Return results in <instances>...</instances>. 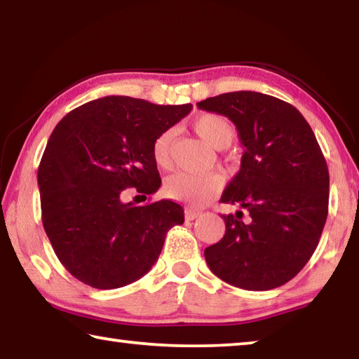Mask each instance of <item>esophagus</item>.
I'll list each match as a JSON object with an SVG mask.
<instances>
[{"instance_id":"obj_1","label":"esophagus","mask_w":359,"mask_h":359,"mask_svg":"<svg viewBox=\"0 0 359 359\" xmlns=\"http://www.w3.org/2000/svg\"><path fill=\"white\" fill-rule=\"evenodd\" d=\"M201 215V212L199 210H194V209H185V220L187 222H191L194 218H198Z\"/></svg>"}]
</instances>
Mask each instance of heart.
Listing matches in <instances>:
<instances>
[{"label": "heart", "instance_id": "heart-1", "mask_svg": "<svg viewBox=\"0 0 359 359\" xmlns=\"http://www.w3.org/2000/svg\"><path fill=\"white\" fill-rule=\"evenodd\" d=\"M193 131L201 141L214 149H224L233 142L236 128L233 121L220 114H203L193 120ZM172 131H165L154 142V160L160 168H166L171 161ZM222 187V180L215 174L175 172L165 180V194L171 199L191 204H201L214 198Z\"/></svg>", "mask_w": 359, "mask_h": 359}]
</instances>
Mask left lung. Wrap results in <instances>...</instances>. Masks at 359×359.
<instances>
[{"instance_id":"8db88e82","label":"left lung","mask_w":359,"mask_h":359,"mask_svg":"<svg viewBox=\"0 0 359 359\" xmlns=\"http://www.w3.org/2000/svg\"><path fill=\"white\" fill-rule=\"evenodd\" d=\"M198 107L228 117L245 147L220 199L244 210L222 215L226 231L204 250L208 266L238 288L282 287L311 259L326 223L330 172L317 137L294 106L269 95L223 93Z\"/></svg>"}]
</instances>
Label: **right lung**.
<instances>
[{"label": "right lung", "instance_id": "1", "mask_svg": "<svg viewBox=\"0 0 359 359\" xmlns=\"http://www.w3.org/2000/svg\"><path fill=\"white\" fill-rule=\"evenodd\" d=\"M191 111L130 96H106L55 126L38 169L42 224L71 276L98 290L125 287L155 264L184 209L161 199L121 203L126 188L147 199L161 185L155 139Z\"/></svg>", "mask_w": 359, "mask_h": 359}]
</instances>
